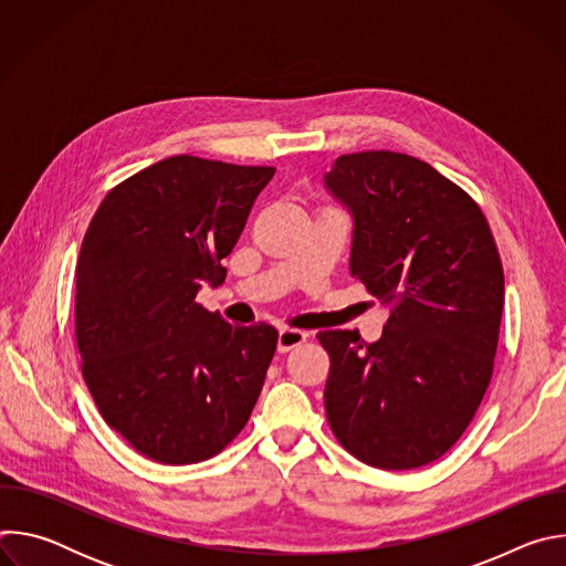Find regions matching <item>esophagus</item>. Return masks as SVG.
<instances>
[{
  "label": "esophagus",
  "instance_id": "esophagus-1",
  "mask_svg": "<svg viewBox=\"0 0 566 566\" xmlns=\"http://www.w3.org/2000/svg\"><path fill=\"white\" fill-rule=\"evenodd\" d=\"M304 340H306V334L300 332V329H280V334H277V349L282 354H286V352L300 347Z\"/></svg>",
  "mask_w": 566,
  "mask_h": 566
}]
</instances>
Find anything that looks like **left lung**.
<instances>
[{
    "label": "left lung",
    "mask_w": 566,
    "mask_h": 566,
    "mask_svg": "<svg viewBox=\"0 0 566 566\" xmlns=\"http://www.w3.org/2000/svg\"><path fill=\"white\" fill-rule=\"evenodd\" d=\"M325 188L352 212L349 271L391 308L380 340L327 329V421L367 465L410 470L446 454L489 389L504 271L479 206L426 160L336 158Z\"/></svg>",
    "instance_id": "8db88e82"
}]
</instances>
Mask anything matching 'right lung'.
Returning a JSON list of instances; mask_svg holds the SVG:
<instances>
[{"instance_id": "right-lung-1", "label": "right lung", "mask_w": 566, "mask_h": 566, "mask_svg": "<svg viewBox=\"0 0 566 566\" xmlns=\"http://www.w3.org/2000/svg\"><path fill=\"white\" fill-rule=\"evenodd\" d=\"M275 168L170 156L98 206L75 266V343L96 406L168 465L219 454L249 423L277 329L232 327L195 302L223 277Z\"/></svg>"}]
</instances>
